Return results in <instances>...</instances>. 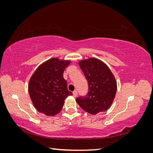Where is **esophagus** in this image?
<instances>
[{"label": "esophagus", "mask_w": 153, "mask_h": 153, "mask_svg": "<svg viewBox=\"0 0 153 153\" xmlns=\"http://www.w3.org/2000/svg\"><path fill=\"white\" fill-rule=\"evenodd\" d=\"M73 95H74V97H77V90H74V91L73 92Z\"/></svg>", "instance_id": "obj_1"}]
</instances>
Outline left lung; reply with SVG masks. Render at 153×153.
<instances>
[{
  "label": "left lung",
  "instance_id": "left-lung-1",
  "mask_svg": "<svg viewBox=\"0 0 153 153\" xmlns=\"http://www.w3.org/2000/svg\"><path fill=\"white\" fill-rule=\"evenodd\" d=\"M79 65L88 84V92L76 98L83 110L92 115L107 111L117 91V83L109 68L101 61L91 58L79 61Z\"/></svg>",
  "mask_w": 153,
  "mask_h": 153
}]
</instances>
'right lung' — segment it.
I'll use <instances>...</instances> for the list:
<instances>
[{
    "label": "right lung",
    "mask_w": 153,
    "mask_h": 153,
    "mask_svg": "<svg viewBox=\"0 0 153 153\" xmlns=\"http://www.w3.org/2000/svg\"><path fill=\"white\" fill-rule=\"evenodd\" d=\"M69 64V61L51 59L40 65L32 75L28 90L38 111L48 116L55 115L63 108L65 99L73 95L67 90L63 78V71Z\"/></svg>",
    "instance_id": "right-lung-1"
}]
</instances>
